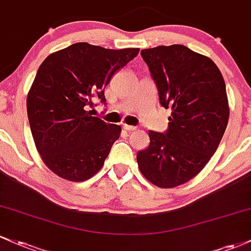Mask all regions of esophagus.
<instances>
[{"label":"esophagus","mask_w":251,"mask_h":251,"mask_svg":"<svg viewBox=\"0 0 251 251\" xmlns=\"http://www.w3.org/2000/svg\"><path fill=\"white\" fill-rule=\"evenodd\" d=\"M123 128H124V130H127V131H136V130H137L136 126L126 125V124H124V125H123Z\"/></svg>","instance_id":"1"}]
</instances>
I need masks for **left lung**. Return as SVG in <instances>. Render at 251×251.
Returning <instances> with one entry per match:
<instances>
[{"instance_id": "obj_1", "label": "left lung", "mask_w": 251, "mask_h": 251, "mask_svg": "<svg viewBox=\"0 0 251 251\" xmlns=\"http://www.w3.org/2000/svg\"><path fill=\"white\" fill-rule=\"evenodd\" d=\"M158 90L172 109L166 132L149 131L150 144L138 151L142 174L161 188L186 183L216 152L228 120L225 82L213 60L183 45L140 52Z\"/></svg>"}]
</instances>
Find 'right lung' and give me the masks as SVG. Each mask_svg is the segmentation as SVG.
I'll return each instance as SVG.
<instances>
[{
	"mask_svg": "<svg viewBox=\"0 0 251 251\" xmlns=\"http://www.w3.org/2000/svg\"><path fill=\"white\" fill-rule=\"evenodd\" d=\"M138 52L76 43L41 63L27 95V114L35 147L54 174L81 182L102 168L121 127L87 109L95 101L106 104V85Z\"/></svg>",
	"mask_w": 251,
	"mask_h": 251,
	"instance_id": "right-lung-1",
	"label": "right lung"
}]
</instances>
